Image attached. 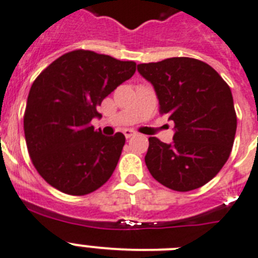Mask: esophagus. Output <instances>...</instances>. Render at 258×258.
<instances>
[{"mask_svg": "<svg viewBox=\"0 0 258 258\" xmlns=\"http://www.w3.org/2000/svg\"><path fill=\"white\" fill-rule=\"evenodd\" d=\"M124 136L126 138H131V137H133V136H134V132L132 131V129H125V131H124Z\"/></svg>", "mask_w": 258, "mask_h": 258, "instance_id": "esophagus-1", "label": "esophagus"}]
</instances>
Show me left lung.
<instances>
[{
	"label": "left lung",
	"mask_w": 258,
	"mask_h": 258,
	"mask_svg": "<svg viewBox=\"0 0 258 258\" xmlns=\"http://www.w3.org/2000/svg\"><path fill=\"white\" fill-rule=\"evenodd\" d=\"M137 70L154 87L159 112L175 125L171 144L149 138V171L174 191L204 186L227 162L235 141L231 88L211 66L192 57L142 63Z\"/></svg>",
	"instance_id": "obj_1"
}]
</instances>
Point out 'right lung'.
I'll list each match as a JSON object with an SVG mask.
<instances>
[{
    "mask_svg": "<svg viewBox=\"0 0 258 258\" xmlns=\"http://www.w3.org/2000/svg\"><path fill=\"white\" fill-rule=\"evenodd\" d=\"M134 72V61L75 50L57 57L34 80L23 129L34 167L48 184L80 197L109 179L125 136L105 137L91 121L101 116V101Z\"/></svg>",
    "mask_w": 258,
    "mask_h": 258,
    "instance_id": "1",
    "label": "right lung"
}]
</instances>
